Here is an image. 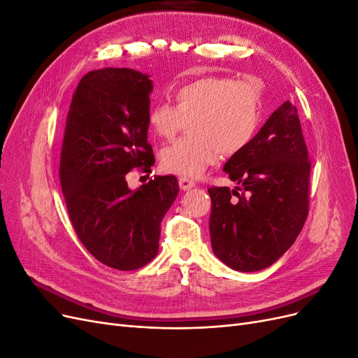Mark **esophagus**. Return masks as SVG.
Segmentation results:
<instances>
[{
  "label": "esophagus",
  "mask_w": 358,
  "mask_h": 358,
  "mask_svg": "<svg viewBox=\"0 0 358 358\" xmlns=\"http://www.w3.org/2000/svg\"><path fill=\"white\" fill-rule=\"evenodd\" d=\"M179 187L182 191H187V189H191L196 187V183H194L191 179L182 176V178H179Z\"/></svg>",
  "instance_id": "34e87169"
}]
</instances>
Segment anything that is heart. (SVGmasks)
I'll list each match as a JSON object with an SVG mask.
<instances>
[{
  "label": "heart",
  "mask_w": 358,
  "mask_h": 358,
  "mask_svg": "<svg viewBox=\"0 0 358 358\" xmlns=\"http://www.w3.org/2000/svg\"><path fill=\"white\" fill-rule=\"evenodd\" d=\"M171 96L175 107L166 103L152 106L148 124L162 140H171L183 122L189 124L191 136L159 154L161 169L173 175L197 178L215 164L218 154L242 152L262 122V96L249 80L203 76L178 86Z\"/></svg>",
  "instance_id": "b5f03b06"
}]
</instances>
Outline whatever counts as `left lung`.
I'll list each match as a JSON object with an SVG mask.
<instances>
[{
	"label": "left lung",
	"mask_w": 358,
	"mask_h": 358,
	"mask_svg": "<svg viewBox=\"0 0 358 358\" xmlns=\"http://www.w3.org/2000/svg\"><path fill=\"white\" fill-rule=\"evenodd\" d=\"M224 171L239 187L208 189L213 254L239 272L263 270L294 243L309 212L310 161L296 106L270 115Z\"/></svg>",
	"instance_id": "8db88e82"
}]
</instances>
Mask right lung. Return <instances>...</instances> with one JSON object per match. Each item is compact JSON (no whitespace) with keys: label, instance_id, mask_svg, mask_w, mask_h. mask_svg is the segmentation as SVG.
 <instances>
[{"label":"right lung","instance_id":"obj_1","mask_svg":"<svg viewBox=\"0 0 358 358\" xmlns=\"http://www.w3.org/2000/svg\"><path fill=\"white\" fill-rule=\"evenodd\" d=\"M152 80L131 69L85 74L64 131L59 179L79 241L100 263L136 270L158 254L161 221L175 201V176H155L129 189L128 171L150 173L148 143Z\"/></svg>","mask_w":358,"mask_h":358}]
</instances>
